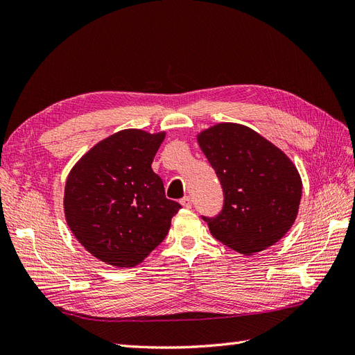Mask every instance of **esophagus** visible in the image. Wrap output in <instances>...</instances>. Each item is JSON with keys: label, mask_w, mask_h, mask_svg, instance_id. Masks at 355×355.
Here are the masks:
<instances>
[{"label": "esophagus", "mask_w": 355, "mask_h": 355, "mask_svg": "<svg viewBox=\"0 0 355 355\" xmlns=\"http://www.w3.org/2000/svg\"><path fill=\"white\" fill-rule=\"evenodd\" d=\"M180 204L182 206H184L185 209H191L192 207V200H191V197H184L180 200Z\"/></svg>", "instance_id": "1"}]
</instances>
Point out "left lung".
Segmentation results:
<instances>
[{"mask_svg": "<svg viewBox=\"0 0 355 355\" xmlns=\"http://www.w3.org/2000/svg\"><path fill=\"white\" fill-rule=\"evenodd\" d=\"M197 142L223 189L220 214L202 218L213 237L244 256L280 241L295 223L302 197V179L293 161L237 123L204 128Z\"/></svg>", "mask_w": 355, "mask_h": 355, "instance_id": "8db88e82", "label": "left lung"}]
</instances>
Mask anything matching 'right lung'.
Segmentation results:
<instances>
[{
  "instance_id": "1",
  "label": "right lung",
  "mask_w": 355,
  "mask_h": 355,
  "mask_svg": "<svg viewBox=\"0 0 355 355\" xmlns=\"http://www.w3.org/2000/svg\"><path fill=\"white\" fill-rule=\"evenodd\" d=\"M166 132H116L71 168L63 211L73 237L96 259L133 268L166 239L180 204L166 198L151 167Z\"/></svg>"
}]
</instances>
